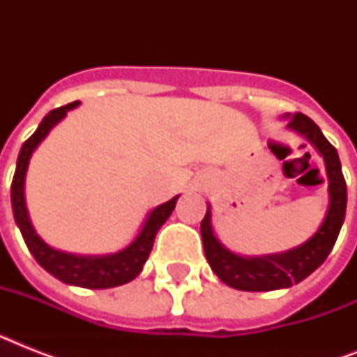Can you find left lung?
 Segmentation results:
<instances>
[{"instance_id": "1", "label": "left lung", "mask_w": 357, "mask_h": 357, "mask_svg": "<svg viewBox=\"0 0 357 357\" xmlns=\"http://www.w3.org/2000/svg\"><path fill=\"white\" fill-rule=\"evenodd\" d=\"M287 128L302 135L322 157L328 176V204L326 217L315 234L305 243L285 252L266 255H238L226 248L215 235L211 224V206L207 204L206 217L202 220L200 231L204 241L207 263L213 272L229 287L238 291H274L287 289L310 276L324 263L337 241L347 213V183H344L341 161L337 150L322 135L321 128L310 116L302 113L282 116Z\"/></svg>"}]
</instances>
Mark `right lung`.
Wrapping results in <instances>:
<instances>
[{"label":"right lung","instance_id":"obj_1","mask_svg":"<svg viewBox=\"0 0 357 357\" xmlns=\"http://www.w3.org/2000/svg\"><path fill=\"white\" fill-rule=\"evenodd\" d=\"M79 102L68 103L64 107L53 109L42 119L38 128L29 139L25 140L22 150H20L18 161H16V172L13 178V187H10V202H13V213L16 226L22 231L27 248L36 259V263L57 278L63 283L75 285V287L85 289H109L119 287L123 283L131 282L139 276L146 259L151 252L153 246V238L161 226L168 220L172 215L176 202L179 195L174 196L172 200L165 202L161 206L153 207L148 217L140 226L139 234L128 246L122 250L114 252V254L105 255H81V254H70L50 246V244L36 234L33 228V222L29 218V211L25 206V176H27V168L33 151L40 146V142L47 137V133L57 126L61 120L66 116L68 111L75 109Z\"/></svg>","mask_w":357,"mask_h":357}]
</instances>
